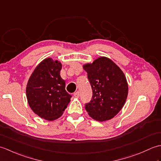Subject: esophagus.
I'll return each mask as SVG.
<instances>
[{
	"mask_svg": "<svg viewBox=\"0 0 161 161\" xmlns=\"http://www.w3.org/2000/svg\"><path fill=\"white\" fill-rule=\"evenodd\" d=\"M74 96H75V97H77V98L80 97V92H79V91L75 92V93H74Z\"/></svg>",
	"mask_w": 161,
	"mask_h": 161,
	"instance_id": "34e87169",
	"label": "esophagus"
}]
</instances>
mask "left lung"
<instances>
[{
    "label": "left lung",
    "mask_w": 161,
    "mask_h": 161,
    "mask_svg": "<svg viewBox=\"0 0 161 161\" xmlns=\"http://www.w3.org/2000/svg\"><path fill=\"white\" fill-rule=\"evenodd\" d=\"M83 68L93 91V97L85 108L95 120H108L118 114L127 97L125 75L114 61L105 57H99Z\"/></svg>",
    "instance_id": "left-lung-1"
}]
</instances>
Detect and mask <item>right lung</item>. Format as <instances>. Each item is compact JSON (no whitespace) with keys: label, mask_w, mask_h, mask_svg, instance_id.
Returning a JSON list of instances; mask_svg holds the SVG:
<instances>
[{"label":"right lung","mask_w":161,"mask_h":161,"mask_svg":"<svg viewBox=\"0 0 161 161\" xmlns=\"http://www.w3.org/2000/svg\"><path fill=\"white\" fill-rule=\"evenodd\" d=\"M61 67L59 61L46 58L34 70L27 84L30 107L39 117L49 121L61 116L70 102L71 95L65 89L66 83L60 75Z\"/></svg>","instance_id":"obj_1"}]
</instances>
